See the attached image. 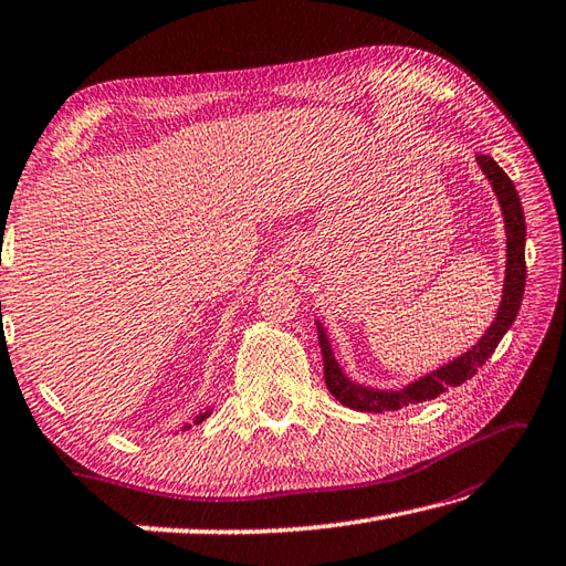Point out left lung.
<instances>
[{
    "instance_id": "8db88e82",
    "label": "left lung",
    "mask_w": 566,
    "mask_h": 566,
    "mask_svg": "<svg viewBox=\"0 0 566 566\" xmlns=\"http://www.w3.org/2000/svg\"><path fill=\"white\" fill-rule=\"evenodd\" d=\"M483 176L489 178L491 188L499 198L503 222H505V281H503V297L499 315L491 322L486 334L479 339L476 347H471L467 354L457 356L454 361L437 368V371L412 380L406 388L398 390H380V388H368L361 384H354L339 368L337 359H334L327 332L317 322V339L322 349V361H325V384L329 394L337 398L342 406L361 412H388V410H400L412 402L432 400L449 386H461L479 371V366L486 364L489 356L499 347L503 334L511 329V325L517 317V310L523 303L525 293V217H523V205L517 198V190L513 180L505 176L503 168L495 164L491 156H476Z\"/></svg>"
}]
</instances>
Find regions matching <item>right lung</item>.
Masks as SVG:
<instances>
[{"instance_id": "right-lung-1", "label": "right lung", "mask_w": 566, "mask_h": 566, "mask_svg": "<svg viewBox=\"0 0 566 566\" xmlns=\"http://www.w3.org/2000/svg\"><path fill=\"white\" fill-rule=\"evenodd\" d=\"M207 415H210V410H207V412H200L198 418H195V424H200V422L207 418ZM188 428H190V424H186V428H182V430H188Z\"/></svg>"}]
</instances>
